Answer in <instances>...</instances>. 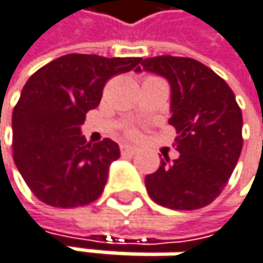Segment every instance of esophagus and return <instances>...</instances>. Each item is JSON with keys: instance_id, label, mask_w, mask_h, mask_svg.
I'll return each mask as SVG.
<instances>
[{"instance_id": "obj_1", "label": "esophagus", "mask_w": 263, "mask_h": 263, "mask_svg": "<svg viewBox=\"0 0 263 263\" xmlns=\"http://www.w3.org/2000/svg\"><path fill=\"white\" fill-rule=\"evenodd\" d=\"M121 152H123V154H137V147L129 145V144H121Z\"/></svg>"}]
</instances>
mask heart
Returning <instances> with one entry per match:
<instances>
[{
  "instance_id": "obj_1",
  "label": "heart",
  "mask_w": 263,
  "mask_h": 263,
  "mask_svg": "<svg viewBox=\"0 0 263 263\" xmlns=\"http://www.w3.org/2000/svg\"><path fill=\"white\" fill-rule=\"evenodd\" d=\"M126 133H127V136H129V137H136V136L139 134V130H137L136 127H129V129L126 130Z\"/></svg>"
}]
</instances>
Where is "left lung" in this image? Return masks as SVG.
Here are the masks:
<instances>
[{"label":"left lung","instance_id":"8db88e82","mask_svg":"<svg viewBox=\"0 0 263 263\" xmlns=\"http://www.w3.org/2000/svg\"><path fill=\"white\" fill-rule=\"evenodd\" d=\"M145 71L171 85L170 124L176 129V160L161 158L145 176L152 200L173 210H197L212 203L227 186L242 148V115L230 85L192 58L155 56ZM140 72V67H137Z\"/></svg>","mask_w":263,"mask_h":263}]
</instances>
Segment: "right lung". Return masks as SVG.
Here are the masks:
<instances>
[{"instance_id":"1","label":"right lung","mask_w":263,"mask_h":263,"mask_svg":"<svg viewBox=\"0 0 263 263\" xmlns=\"http://www.w3.org/2000/svg\"><path fill=\"white\" fill-rule=\"evenodd\" d=\"M139 63L140 58L71 53L30 76L12 111V158L39 200L74 209L102 196L119 147L111 139L87 144L81 126L98 106L108 79Z\"/></svg>"}]
</instances>
